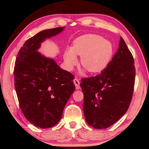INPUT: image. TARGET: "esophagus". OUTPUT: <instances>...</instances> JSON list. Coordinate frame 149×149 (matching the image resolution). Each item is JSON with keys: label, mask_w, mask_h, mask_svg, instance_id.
I'll return each instance as SVG.
<instances>
[{"label": "esophagus", "mask_w": 149, "mask_h": 149, "mask_svg": "<svg viewBox=\"0 0 149 149\" xmlns=\"http://www.w3.org/2000/svg\"><path fill=\"white\" fill-rule=\"evenodd\" d=\"M74 83L75 85V87H76V89H80V85H79V84H80V82H79V81L77 79V78H75L74 79Z\"/></svg>", "instance_id": "obj_1"}]
</instances>
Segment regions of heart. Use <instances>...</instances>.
<instances>
[{
	"label": "heart",
	"mask_w": 149,
	"mask_h": 149,
	"mask_svg": "<svg viewBox=\"0 0 149 149\" xmlns=\"http://www.w3.org/2000/svg\"><path fill=\"white\" fill-rule=\"evenodd\" d=\"M111 42L96 34H86L77 38L73 45L64 53L66 68L72 70L78 63L76 56H81V64L89 72H100L106 68L113 56Z\"/></svg>",
	"instance_id": "b5f03b06"
}]
</instances>
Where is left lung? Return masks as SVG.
<instances>
[{"label": "left lung", "mask_w": 149, "mask_h": 149, "mask_svg": "<svg viewBox=\"0 0 149 149\" xmlns=\"http://www.w3.org/2000/svg\"><path fill=\"white\" fill-rule=\"evenodd\" d=\"M136 70L133 56L123 38L119 49L100 74L83 79V109L86 122L95 129H105L127 111L133 95Z\"/></svg>", "instance_id": "obj_1"}]
</instances>
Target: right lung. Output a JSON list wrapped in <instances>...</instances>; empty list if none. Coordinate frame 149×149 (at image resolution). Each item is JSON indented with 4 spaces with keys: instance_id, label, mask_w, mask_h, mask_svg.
I'll list each match as a JSON object with an SVG mask.
<instances>
[{
    "instance_id": "add662e5",
    "label": "right lung",
    "mask_w": 149,
    "mask_h": 149,
    "mask_svg": "<svg viewBox=\"0 0 149 149\" xmlns=\"http://www.w3.org/2000/svg\"><path fill=\"white\" fill-rule=\"evenodd\" d=\"M64 28L39 32L26 40L16 58L13 73L20 108L26 119L40 128L58 124L75 89L74 76L38 52L41 42Z\"/></svg>"
}]
</instances>
